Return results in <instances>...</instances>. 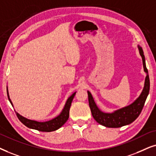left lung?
<instances>
[{"label": "left lung", "instance_id": "8db88e82", "mask_svg": "<svg viewBox=\"0 0 156 156\" xmlns=\"http://www.w3.org/2000/svg\"><path fill=\"white\" fill-rule=\"evenodd\" d=\"M138 50L140 55L142 57L143 68H144V71L146 73V77L142 93L133 103L123 108L118 109L113 113H103L98 108L92 95L88 91L89 106H90L91 113L93 118L101 125L108 128L122 127V126L133 123L142 111L146 100L148 95L149 90H150V79H149L148 71L146 68V60H145L143 49L139 45Z\"/></svg>", "mask_w": 156, "mask_h": 156}]
</instances>
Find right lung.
I'll list each match as a JSON object with an SVG mask.
<instances>
[{
    "instance_id": "right-lung-1",
    "label": "right lung",
    "mask_w": 156,
    "mask_h": 156,
    "mask_svg": "<svg viewBox=\"0 0 156 156\" xmlns=\"http://www.w3.org/2000/svg\"><path fill=\"white\" fill-rule=\"evenodd\" d=\"M76 93L70 95V96L68 98L67 101H66L65 106H64L63 111L61 113H60L59 115H58L57 117L54 118L53 119L51 120H48V121L45 122H38L36 121V120H33L28 119V118H24L23 116L20 115V114L16 113V115L18 118V119L20 120L22 123H23L25 126H27L28 128H32V129H35L37 130H39V131H43V132H51L54 131V130H56L63 126L66 121H67L68 118H69V111L70 105H71V103L73 101V99L76 95ZM7 95L8 100H9L10 103H11V105H13V103L11 102V100L10 99L9 94H8V91L7 88Z\"/></svg>"
}]
</instances>
